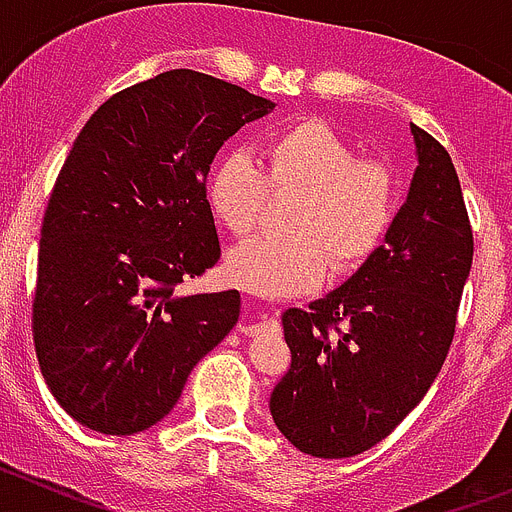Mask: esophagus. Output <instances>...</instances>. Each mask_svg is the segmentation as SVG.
<instances>
[{
    "mask_svg": "<svg viewBox=\"0 0 512 512\" xmlns=\"http://www.w3.org/2000/svg\"><path fill=\"white\" fill-rule=\"evenodd\" d=\"M241 333H246V336H253V333H259V325H243Z\"/></svg>",
    "mask_w": 512,
    "mask_h": 512,
    "instance_id": "34e87169",
    "label": "esophagus"
}]
</instances>
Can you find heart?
<instances>
[{
  "mask_svg": "<svg viewBox=\"0 0 512 512\" xmlns=\"http://www.w3.org/2000/svg\"><path fill=\"white\" fill-rule=\"evenodd\" d=\"M297 194L289 238H253L225 259L235 287L264 297L312 292L333 271L346 274L372 259L397 215L395 171L359 158L351 143L320 120H300L264 140V169L243 153L212 166L207 200L233 235L259 223L266 197Z\"/></svg>",
  "mask_w": 512,
  "mask_h": 512,
  "instance_id": "heart-1",
  "label": "heart"
}]
</instances>
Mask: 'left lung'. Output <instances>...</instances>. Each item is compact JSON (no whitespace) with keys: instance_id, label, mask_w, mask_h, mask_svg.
I'll return each mask as SVG.
<instances>
[{"instance_id":"left-lung-1","label":"left lung","mask_w":512,"mask_h":512,"mask_svg":"<svg viewBox=\"0 0 512 512\" xmlns=\"http://www.w3.org/2000/svg\"><path fill=\"white\" fill-rule=\"evenodd\" d=\"M418 169L384 246L307 310L282 315L292 366L271 418L292 446L346 459L377 446L425 397L454 341L472 225L449 151L410 125Z\"/></svg>"}]
</instances>
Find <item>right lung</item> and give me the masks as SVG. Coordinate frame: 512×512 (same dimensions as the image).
Returning <instances> with one entry per match:
<instances>
[{
    "instance_id": "obj_1",
    "label": "right lung",
    "mask_w": 512,
    "mask_h": 512,
    "mask_svg": "<svg viewBox=\"0 0 512 512\" xmlns=\"http://www.w3.org/2000/svg\"><path fill=\"white\" fill-rule=\"evenodd\" d=\"M274 102L200 71L122 89L63 161L40 230L33 341L76 423L133 436L174 410L241 315L238 289L179 295L220 259L207 171Z\"/></svg>"
}]
</instances>
